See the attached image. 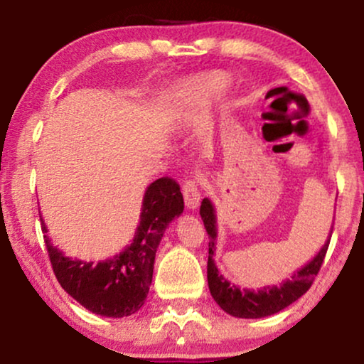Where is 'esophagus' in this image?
Returning a JSON list of instances; mask_svg holds the SVG:
<instances>
[{
    "label": "esophagus",
    "instance_id": "34e87169",
    "mask_svg": "<svg viewBox=\"0 0 364 364\" xmlns=\"http://www.w3.org/2000/svg\"><path fill=\"white\" fill-rule=\"evenodd\" d=\"M183 196H185V203L190 210H195L200 205V181L198 179H186L185 185H183Z\"/></svg>",
    "mask_w": 364,
    "mask_h": 364
}]
</instances>
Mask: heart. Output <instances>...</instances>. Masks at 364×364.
<instances>
[{
    "label": "heart",
    "mask_w": 364,
    "mask_h": 364,
    "mask_svg": "<svg viewBox=\"0 0 364 364\" xmlns=\"http://www.w3.org/2000/svg\"><path fill=\"white\" fill-rule=\"evenodd\" d=\"M223 77L221 76H210L206 77V80H203L200 85H198V88L205 91V93H210V91H215L218 86L223 85Z\"/></svg>",
    "instance_id": "1"
}]
</instances>
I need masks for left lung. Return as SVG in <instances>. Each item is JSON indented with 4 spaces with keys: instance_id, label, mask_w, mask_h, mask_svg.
<instances>
[{
    "instance_id": "1",
    "label": "left lung",
    "mask_w": 364,
    "mask_h": 364,
    "mask_svg": "<svg viewBox=\"0 0 364 364\" xmlns=\"http://www.w3.org/2000/svg\"><path fill=\"white\" fill-rule=\"evenodd\" d=\"M201 220L205 223L208 238H210V251H208V287H210L211 296L225 309L228 314L236 318H264L284 309L289 304L301 298L304 293L311 288L314 278L319 273L324 256H326L329 240L321 248V251L309 261L306 266L298 269L278 287H266L263 289H241L230 281L223 278L220 271L215 266L213 256H215V241H216V215L211 201L205 198L200 208ZM333 232V230H331Z\"/></svg>"
}]
</instances>
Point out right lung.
Returning a JSON list of instances; mask_svg holds the SVG:
<instances>
[{
	"label": "right lung",
	"instance_id": "1",
	"mask_svg": "<svg viewBox=\"0 0 364 364\" xmlns=\"http://www.w3.org/2000/svg\"><path fill=\"white\" fill-rule=\"evenodd\" d=\"M185 210L179 185L173 178H159L143 198L141 221L133 243L114 258L86 263L71 259L45 236L53 273L65 291L91 313L123 318L136 313L148 296L153 279L154 256L164 230ZM41 220V231L48 232Z\"/></svg>",
	"mask_w": 364,
	"mask_h": 364
}]
</instances>
